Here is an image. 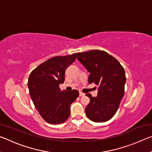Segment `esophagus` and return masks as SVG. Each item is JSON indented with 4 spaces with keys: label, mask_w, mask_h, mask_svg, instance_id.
I'll return each mask as SVG.
<instances>
[{
    "label": "esophagus",
    "mask_w": 152,
    "mask_h": 152,
    "mask_svg": "<svg viewBox=\"0 0 152 152\" xmlns=\"http://www.w3.org/2000/svg\"><path fill=\"white\" fill-rule=\"evenodd\" d=\"M79 95H80V96H84V95H85V94L84 93H83V92H80V94H79Z\"/></svg>",
    "instance_id": "obj_1"
}]
</instances>
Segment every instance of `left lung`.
I'll use <instances>...</instances> for the list:
<instances>
[{
    "label": "left lung",
    "mask_w": 152,
    "mask_h": 152,
    "mask_svg": "<svg viewBox=\"0 0 152 152\" xmlns=\"http://www.w3.org/2000/svg\"><path fill=\"white\" fill-rule=\"evenodd\" d=\"M77 58L90 72L88 83L99 86L96 97L86 94L90 98L86 116L94 122L107 121L117 113L125 93L124 68L117 59L102 50L77 53Z\"/></svg>",
    "instance_id": "1"
}]
</instances>
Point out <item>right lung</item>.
<instances>
[{
	"mask_svg": "<svg viewBox=\"0 0 152 152\" xmlns=\"http://www.w3.org/2000/svg\"><path fill=\"white\" fill-rule=\"evenodd\" d=\"M76 59V53L56 56L40 64L28 79L30 96L39 115L50 124H60L68 119L71 104L79 96L76 90L61 91L65 72Z\"/></svg>",
	"mask_w": 152,
	"mask_h": 152,
	"instance_id": "right-lung-1",
	"label": "right lung"
}]
</instances>
